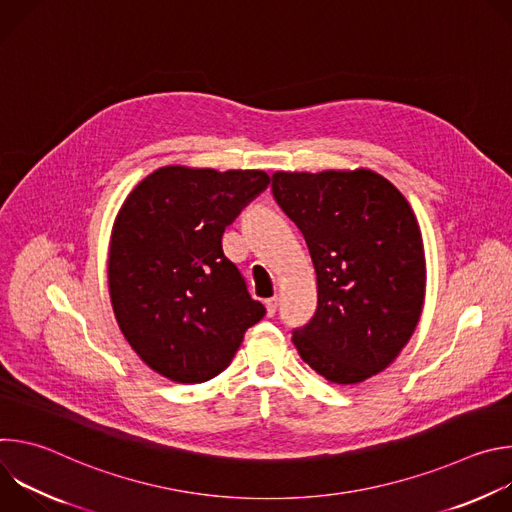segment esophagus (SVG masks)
<instances>
[{
	"instance_id": "34e87169",
	"label": "esophagus",
	"mask_w": 512,
	"mask_h": 512,
	"mask_svg": "<svg viewBox=\"0 0 512 512\" xmlns=\"http://www.w3.org/2000/svg\"><path fill=\"white\" fill-rule=\"evenodd\" d=\"M265 310H267V316H273L275 310H277V298L265 300Z\"/></svg>"
}]
</instances>
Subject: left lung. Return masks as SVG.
<instances>
[{
    "mask_svg": "<svg viewBox=\"0 0 512 512\" xmlns=\"http://www.w3.org/2000/svg\"><path fill=\"white\" fill-rule=\"evenodd\" d=\"M271 190L316 269V314L291 336L302 360L336 385L385 371L425 300L423 239L407 198L369 168L275 172Z\"/></svg>",
    "mask_w": 512,
    "mask_h": 512,
    "instance_id": "1",
    "label": "left lung"
}]
</instances>
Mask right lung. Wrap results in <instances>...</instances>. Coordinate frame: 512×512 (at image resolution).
<instances>
[{
  "instance_id": "1",
  "label": "right lung",
  "mask_w": 512,
  "mask_h": 512,
  "mask_svg": "<svg viewBox=\"0 0 512 512\" xmlns=\"http://www.w3.org/2000/svg\"><path fill=\"white\" fill-rule=\"evenodd\" d=\"M267 184L263 170L164 166L123 200L109 241L111 306L125 340L162 377L192 385L223 373L265 316L221 239Z\"/></svg>"
}]
</instances>
